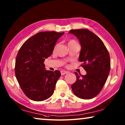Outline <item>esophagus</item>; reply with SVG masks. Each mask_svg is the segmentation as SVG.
Returning <instances> with one entry per match:
<instances>
[{
    "label": "esophagus",
    "mask_w": 125,
    "mask_h": 125,
    "mask_svg": "<svg viewBox=\"0 0 125 125\" xmlns=\"http://www.w3.org/2000/svg\"><path fill=\"white\" fill-rule=\"evenodd\" d=\"M68 72H67V71H62L61 72V75H64V74H67V73H68Z\"/></svg>",
    "instance_id": "esophagus-1"
}]
</instances>
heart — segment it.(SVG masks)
Masks as SVG:
<instances>
[{"label":"heart","mask_w":125,"mask_h":125,"mask_svg":"<svg viewBox=\"0 0 125 125\" xmlns=\"http://www.w3.org/2000/svg\"><path fill=\"white\" fill-rule=\"evenodd\" d=\"M68 46H71L72 45H78V43H77V42L76 41H75V40H69V41H68ZM56 47H57V45L54 47V50H55L56 49Z\"/></svg>","instance_id":"obj_1"}]
</instances>
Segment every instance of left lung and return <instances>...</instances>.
I'll return each mask as SVG.
<instances>
[{
	"mask_svg": "<svg viewBox=\"0 0 125 125\" xmlns=\"http://www.w3.org/2000/svg\"><path fill=\"white\" fill-rule=\"evenodd\" d=\"M69 33L79 40L82 48L79 61L86 72L85 75L74 72L77 80L72 85L73 92L83 99H92L100 93L110 71V58L100 38L88 29L71 30Z\"/></svg>",
	"mask_w": 125,
	"mask_h": 125,
	"instance_id": "obj_1",
	"label": "left lung"
}]
</instances>
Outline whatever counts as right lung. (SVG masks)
Returning a JSON list of instances; mask_svg holds the SVG:
<instances>
[{"mask_svg": "<svg viewBox=\"0 0 125 125\" xmlns=\"http://www.w3.org/2000/svg\"><path fill=\"white\" fill-rule=\"evenodd\" d=\"M64 32L44 31L25 41L17 54L15 72L22 92L31 100H45L54 92L59 71L45 70L43 62L52 54L57 41Z\"/></svg>", "mask_w": 125, "mask_h": 125, "instance_id": "add662e5", "label": "right lung"}]
</instances>
